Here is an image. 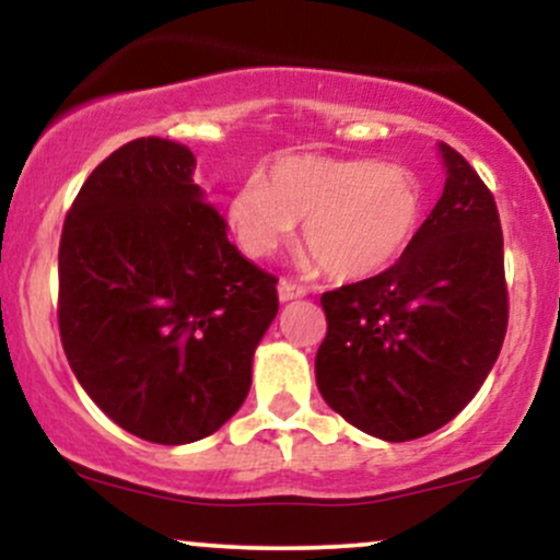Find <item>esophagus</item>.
<instances>
[{
  "instance_id": "1",
  "label": "esophagus",
  "mask_w": 560,
  "mask_h": 560,
  "mask_svg": "<svg viewBox=\"0 0 560 560\" xmlns=\"http://www.w3.org/2000/svg\"><path fill=\"white\" fill-rule=\"evenodd\" d=\"M307 289L298 284V281L292 279H281L279 281V300L281 302H289V300H298V298H305Z\"/></svg>"
}]
</instances>
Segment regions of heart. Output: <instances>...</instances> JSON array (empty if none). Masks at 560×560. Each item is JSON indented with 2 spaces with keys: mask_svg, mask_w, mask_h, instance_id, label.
Returning <instances> with one entry per match:
<instances>
[{
  "mask_svg": "<svg viewBox=\"0 0 560 560\" xmlns=\"http://www.w3.org/2000/svg\"><path fill=\"white\" fill-rule=\"evenodd\" d=\"M423 215L419 178L374 160L298 155L249 178L229 202L231 229L255 258H268L302 226V249L326 276L363 279L395 262Z\"/></svg>",
  "mask_w": 560,
  "mask_h": 560,
  "instance_id": "b5f03b06",
  "label": "heart"
}]
</instances>
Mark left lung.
Returning a JSON list of instances; mask_svg holds the SVG:
<instances>
[{"instance_id": "left-lung-1", "label": "left lung", "mask_w": 560, "mask_h": 560, "mask_svg": "<svg viewBox=\"0 0 560 560\" xmlns=\"http://www.w3.org/2000/svg\"><path fill=\"white\" fill-rule=\"evenodd\" d=\"M447 182L387 271L320 294L316 382L331 410L387 442L445 427L477 395L508 329L503 229L479 173L440 144Z\"/></svg>"}]
</instances>
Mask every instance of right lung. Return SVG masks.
<instances>
[{
    "label": "right lung",
    "instance_id": "1",
    "mask_svg": "<svg viewBox=\"0 0 560 560\" xmlns=\"http://www.w3.org/2000/svg\"><path fill=\"white\" fill-rule=\"evenodd\" d=\"M191 171L176 141L118 147L70 205L57 258L70 369L118 427L158 445L202 440L240 410L279 313V279L242 258Z\"/></svg>",
    "mask_w": 560,
    "mask_h": 560
}]
</instances>
